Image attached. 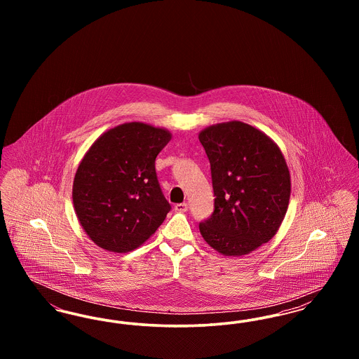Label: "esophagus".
I'll return each instance as SVG.
<instances>
[{
  "instance_id": "34e87169",
  "label": "esophagus",
  "mask_w": 359,
  "mask_h": 359,
  "mask_svg": "<svg viewBox=\"0 0 359 359\" xmlns=\"http://www.w3.org/2000/svg\"><path fill=\"white\" fill-rule=\"evenodd\" d=\"M188 210V203H177V205H175V211L176 212H186Z\"/></svg>"
}]
</instances>
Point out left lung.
I'll return each mask as SVG.
<instances>
[{
    "mask_svg": "<svg viewBox=\"0 0 359 359\" xmlns=\"http://www.w3.org/2000/svg\"><path fill=\"white\" fill-rule=\"evenodd\" d=\"M211 165L215 208L199 224L205 242L219 255L246 256L269 242L285 218L290 173L273 140L241 121L215 123L199 132Z\"/></svg>",
    "mask_w": 359,
    "mask_h": 359,
    "instance_id": "left-lung-1",
    "label": "left lung"
}]
</instances>
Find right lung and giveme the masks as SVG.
<instances>
[{
  "label": "right lung",
  "mask_w": 359,
  "mask_h": 359,
  "mask_svg": "<svg viewBox=\"0 0 359 359\" xmlns=\"http://www.w3.org/2000/svg\"><path fill=\"white\" fill-rule=\"evenodd\" d=\"M170 130L126 122L98 137L75 172L72 203L88 238L103 250L128 253L164 222L165 201L154 160L171 141Z\"/></svg>",
  "instance_id": "1"
}]
</instances>
